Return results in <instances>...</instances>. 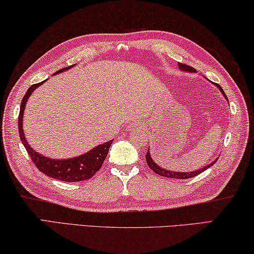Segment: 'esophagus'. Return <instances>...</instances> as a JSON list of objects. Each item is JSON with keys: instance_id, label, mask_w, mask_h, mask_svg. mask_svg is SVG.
<instances>
[{"instance_id": "1", "label": "esophagus", "mask_w": 254, "mask_h": 254, "mask_svg": "<svg viewBox=\"0 0 254 254\" xmlns=\"http://www.w3.org/2000/svg\"><path fill=\"white\" fill-rule=\"evenodd\" d=\"M127 128L130 131H135V130H139L140 128V123H138V122H134V123H130L127 126Z\"/></svg>"}]
</instances>
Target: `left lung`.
<instances>
[{"label":"left lung","instance_id":"left-lung-1","mask_svg":"<svg viewBox=\"0 0 254 254\" xmlns=\"http://www.w3.org/2000/svg\"><path fill=\"white\" fill-rule=\"evenodd\" d=\"M179 67L181 70H183V71H187V72H195L194 71V69H193L192 66H190V65H187V64H182V63H179ZM217 87L219 88V90L221 91V94H223V96L225 98L227 99V97H226V95H225V92H224V90L221 89V87L219 86V84H216ZM227 102H228V99H227ZM146 160H147V164H148V166L150 167V170L151 171H154L156 174H158V175H160V176H164V178H170V179H182V180H185V179H190V178H194V176H196V175H199L200 173H202L203 171H206L208 167H211L212 165L215 164V162H212L211 164H209V165H207V166H204V167H202V168H200V170H196V171H193V172H173V171H167V170H165V168H163V167H160V166H158V165H157L154 160H152V158H151V156H150V151H147V155H146Z\"/></svg>","mask_w":254,"mask_h":254}]
</instances>
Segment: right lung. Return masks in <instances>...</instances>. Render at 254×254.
<instances>
[{"instance_id":"add662e5","label":"right lung","mask_w":254,"mask_h":254,"mask_svg":"<svg viewBox=\"0 0 254 254\" xmlns=\"http://www.w3.org/2000/svg\"><path fill=\"white\" fill-rule=\"evenodd\" d=\"M72 66L73 65L63 67V69L59 70L54 74L61 73V72L69 70ZM45 81L33 84V86L27 90L26 95L23 96V98L21 100L18 124H19V135L22 141V144L27 149L31 160H33L34 164L37 166L38 170L42 173H44L45 175L50 176V178L63 181V182H79V181H84V180L90 179L100 170V167H102L104 160H105V158L107 157L108 150H110V147L113 142V140H110V141H107L103 144H98V146H96L94 149H91V150L86 152V154L80 155L78 157H72V158H67V159L48 158V157L39 154L37 151H35L34 149L30 147V144L27 142V140L25 138V133H23V128H22L23 113H25L27 100L30 97V95L33 94V91L35 89H37L40 84L44 83Z\"/></svg>"}]
</instances>
